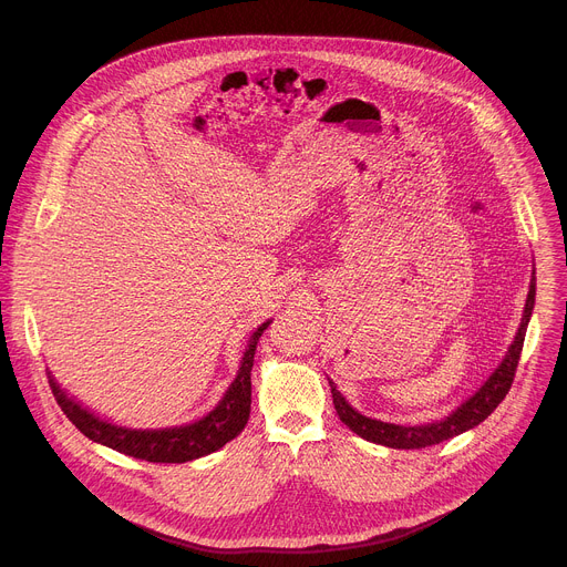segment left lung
Returning <instances> with one entry per match:
<instances>
[{
	"label": "left lung",
	"mask_w": 567,
	"mask_h": 567,
	"mask_svg": "<svg viewBox=\"0 0 567 567\" xmlns=\"http://www.w3.org/2000/svg\"><path fill=\"white\" fill-rule=\"evenodd\" d=\"M534 298H536V278L532 276L529 282V293H527V302H525V311H523V320L520 328L514 337V343L509 346L503 363L492 372V377L482 383V388L468 396L462 406H457L449 417L433 422V424H422V426H399V424H388L381 420H372L361 415L359 411H354L350 403L346 401V396L337 390L334 381H330L332 388V396H334V409L341 417V422L346 426H350V431H354L359 437L381 444V446H390V449H424V446H433L440 444L444 440H451L460 433H466L468 429L477 426L480 422L487 420L496 409L498 403L507 396L512 383H514V374L520 361V352H523V343H525V332H527V322L532 318V309H534Z\"/></svg>",
	"instance_id": "8db88e82"
}]
</instances>
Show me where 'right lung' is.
Returning a JSON list of instances; mask_svg holds the SVG:
<instances>
[{
	"label": "right lung",
	"mask_w": 567,
	"mask_h": 567,
	"mask_svg": "<svg viewBox=\"0 0 567 567\" xmlns=\"http://www.w3.org/2000/svg\"><path fill=\"white\" fill-rule=\"evenodd\" d=\"M269 322L254 332L249 339L247 352L241 357L239 370L235 381L228 385L224 396L219 399L217 406L202 420L186 424V426H173V429H154V431H141V429H125L110 424L101 420L99 415L90 413L87 409L80 406L75 399H71L60 383L49 372V385L53 390V396L62 413L69 417L71 424L83 433L85 437L110 446L118 453L145 460V462H166V464H182L197 457H204L208 453H215L226 442L237 437L241 429L249 422L251 413V368H254V354L258 348V341L262 332L269 328Z\"/></svg>",
	"instance_id": "add662e5"
}]
</instances>
